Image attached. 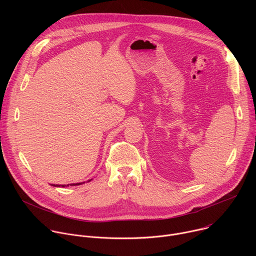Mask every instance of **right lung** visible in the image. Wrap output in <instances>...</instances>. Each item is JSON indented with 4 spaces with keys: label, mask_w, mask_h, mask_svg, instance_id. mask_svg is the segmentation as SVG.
<instances>
[{
    "label": "right lung",
    "mask_w": 256,
    "mask_h": 256,
    "mask_svg": "<svg viewBox=\"0 0 256 256\" xmlns=\"http://www.w3.org/2000/svg\"><path fill=\"white\" fill-rule=\"evenodd\" d=\"M79 184H70V186H79ZM54 186H58V188H60V186H62V188H64V186H66V184H62V186H60V184H56V186L54 184ZM66 186H68V184Z\"/></svg>",
    "instance_id": "obj_1"
}]
</instances>
